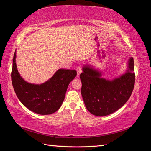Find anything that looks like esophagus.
<instances>
[{"label":"esophagus","mask_w":151,"mask_h":151,"mask_svg":"<svg viewBox=\"0 0 151 151\" xmlns=\"http://www.w3.org/2000/svg\"><path fill=\"white\" fill-rule=\"evenodd\" d=\"M76 70H77V76L79 77L80 74L82 72V68H81V67H78L77 68Z\"/></svg>","instance_id":"esophagus-1"}]
</instances>
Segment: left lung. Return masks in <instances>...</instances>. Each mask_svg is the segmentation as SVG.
<instances>
[{"instance_id": "obj_1", "label": "left lung", "mask_w": 151, "mask_h": 151, "mask_svg": "<svg viewBox=\"0 0 151 151\" xmlns=\"http://www.w3.org/2000/svg\"><path fill=\"white\" fill-rule=\"evenodd\" d=\"M80 74L81 94L87 109L93 115L104 116L114 113L125 104L133 91L135 75L133 58L129 62L125 74L110 81L101 78V74L89 65Z\"/></svg>"}]
</instances>
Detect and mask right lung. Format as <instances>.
I'll list each match as a JSON object with an SVG mask.
<instances>
[{
  "instance_id": "add662e5",
  "label": "right lung",
  "mask_w": 151,
  "mask_h": 151,
  "mask_svg": "<svg viewBox=\"0 0 151 151\" xmlns=\"http://www.w3.org/2000/svg\"><path fill=\"white\" fill-rule=\"evenodd\" d=\"M76 75L75 70L62 68L46 83L40 85L30 84L20 76L16 64V52L14 55L11 72L14 89L21 103L39 115H50L60 108L68 86Z\"/></svg>"
}]
</instances>
